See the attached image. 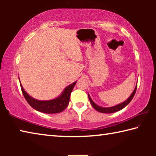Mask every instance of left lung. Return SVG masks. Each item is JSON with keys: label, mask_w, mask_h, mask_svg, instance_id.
<instances>
[{"label": "left lung", "mask_w": 156, "mask_h": 156, "mask_svg": "<svg viewBox=\"0 0 156 156\" xmlns=\"http://www.w3.org/2000/svg\"><path fill=\"white\" fill-rule=\"evenodd\" d=\"M136 89H137V85L136 86V88H135V89H134V91H133V93L131 94L130 97H129V98L126 100V101L123 102L122 103L119 104V105H116V106L112 107L105 108V107H99L98 105H97L96 104L94 103L93 100L91 99V98H90V96H89V95L88 96H89V101H90V103L91 104L92 107H93L96 111H98V112H99L100 113H114V112H118V111H120L121 109H122L123 108H125L126 106V105H127L129 103V102L131 101V100L133 99L134 95H135V94H136Z\"/></svg>", "instance_id": "1"}]
</instances>
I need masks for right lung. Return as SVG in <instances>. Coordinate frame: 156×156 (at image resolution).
<instances>
[{"label": "right lung", "mask_w": 156, "mask_h": 156, "mask_svg": "<svg viewBox=\"0 0 156 156\" xmlns=\"http://www.w3.org/2000/svg\"><path fill=\"white\" fill-rule=\"evenodd\" d=\"M76 82L77 81L67 87L58 98L54 100H44V101L37 100L29 96L27 92L24 90L21 84L20 87L25 100L34 109L45 113H57L62 112L67 107L69 102L71 93L74 87Z\"/></svg>", "instance_id": "obj_1"}]
</instances>
